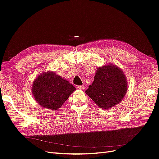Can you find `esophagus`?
<instances>
[{"label": "esophagus", "instance_id": "esophagus-1", "mask_svg": "<svg viewBox=\"0 0 159 159\" xmlns=\"http://www.w3.org/2000/svg\"><path fill=\"white\" fill-rule=\"evenodd\" d=\"M77 88L80 89H84L85 88V85H78L77 86Z\"/></svg>", "mask_w": 159, "mask_h": 159}]
</instances>
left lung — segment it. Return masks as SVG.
Wrapping results in <instances>:
<instances>
[{
	"label": "left lung",
	"mask_w": 159,
	"mask_h": 159,
	"mask_svg": "<svg viewBox=\"0 0 159 159\" xmlns=\"http://www.w3.org/2000/svg\"><path fill=\"white\" fill-rule=\"evenodd\" d=\"M127 90V82L123 71L111 64L98 68L93 82L85 93L99 107L106 109L121 102Z\"/></svg>",
	"instance_id": "1"
}]
</instances>
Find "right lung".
I'll use <instances>...</instances> for the list:
<instances>
[{"mask_svg": "<svg viewBox=\"0 0 159 159\" xmlns=\"http://www.w3.org/2000/svg\"><path fill=\"white\" fill-rule=\"evenodd\" d=\"M75 89L73 85L54 72H46L34 80L32 91L36 102L42 107L56 110Z\"/></svg>", "mask_w": 159, "mask_h": 159, "instance_id": "right-lung-1", "label": "right lung"}]
</instances>
